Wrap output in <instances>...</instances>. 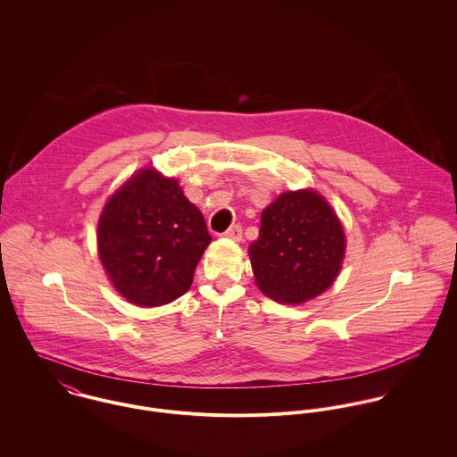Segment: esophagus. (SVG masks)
<instances>
[{
	"instance_id": "obj_1",
	"label": "esophagus",
	"mask_w": 457,
	"mask_h": 457,
	"mask_svg": "<svg viewBox=\"0 0 457 457\" xmlns=\"http://www.w3.org/2000/svg\"><path fill=\"white\" fill-rule=\"evenodd\" d=\"M223 236L232 239V241H241L243 239V227L241 225H232Z\"/></svg>"
}]
</instances>
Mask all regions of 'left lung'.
I'll use <instances>...</instances> for the list:
<instances>
[{
	"label": "left lung",
	"mask_w": 457,
	"mask_h": 457,
	"mask_svg": "<svg viewBox=\"0 0 457 457\" xmlns=\"http://www.w3.org/2000/svg\"><path fill=\"white\" fill-rule=\"evenodd\" d=\"M345 255L343 227L312 190L287 192L262 212L259 239L250 245L257 285L278 303H304L336 279Z\"/></svg>",
	"instance_id": "8db88e82"
}]
</instances>
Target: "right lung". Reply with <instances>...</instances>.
<instances>
[{
	"label": "right lung",
	"mask_w": 457,
	"mask_h": 457,
	"mask_svg": "<svg viewBox=\"0 0 457 457\" xmlns=\"http://www.w3.org/2000/svg\"><path fill=\"white\" fill-rule=\"evenodd\" d=\"M211 243L205 220L176 179L144 169L105 204L98 253L118 292L138 306L181 297Z\"/></svg>",
	"instance_id": "right-lung-1"
}]
</instances>
